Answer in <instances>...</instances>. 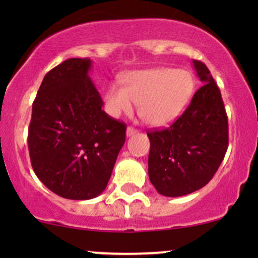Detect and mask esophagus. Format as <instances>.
Wrapping results in <instances>:
<instances>
[{"label":"esophagus","instance_id":"34e87169","mask_svg":"<svg viewBox=\"0 0 258 258\" xmlns=\"http://www.w3.org/2000/svg\"><path fill=\"white\" fill-rule=\"evenodd\" d=\"M136 133H137V130L133 128V127H127V130H126L127 137H131V136L136 135Z\"/></svg>","mask_w":258,"mask_h":258}]
</instances>
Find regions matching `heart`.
<instances>
[{"instance_id":"obj_1","label":"heart","mask_w":258,"mask_h":258,"mask_svg":"<svg viewBox=\"0 0 258 258\" xmlns=\"http://www.w3.org/2000/svg\"><path fill=\"white\" fill-rule=\"evenodd\" d=\"M105 92V110L112 117L131 114L136 103L142 119L152 126H166L182 114L194 92L190 73L172 68L136 70Z\"/></svg>"}]
</instances>
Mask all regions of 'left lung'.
Returning <instances> with one entry per match:
<instances>
[{"instance_id": "left-lung-1", "label": "left lung", "mask_w": 258, "mask_h": 258, "mask_svg": "<svg viewBox=\"0 0 258 258\" xmlns=\"http://www.w3.org/2000/svg\"><path fill=\"white\" fill-rule=\"evenodd\" d=\"M203 86L166 130L148 133V173L159 194L177 198L205 186L228 148V119L221 91L204 63L193 60Z\"/></svg>"}]
</instances>
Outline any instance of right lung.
<instances>
[{"label":"right lung","mask_w":258,"mask_h":258,"mask_svg":"<svg viewBox=\"0 0 258 258\" xmlns=\"http://www.w3.org/2000/svg\"><path fill=\"white\" fill-rule=\"evenodd\" d=\"M91 69V59H67L46 74L32 104L28 137L32 168L65 199L102 194L126 141L125 123L102 110Z\"/></svg>","instance_id":"right-lung-1"}]
</instances>
